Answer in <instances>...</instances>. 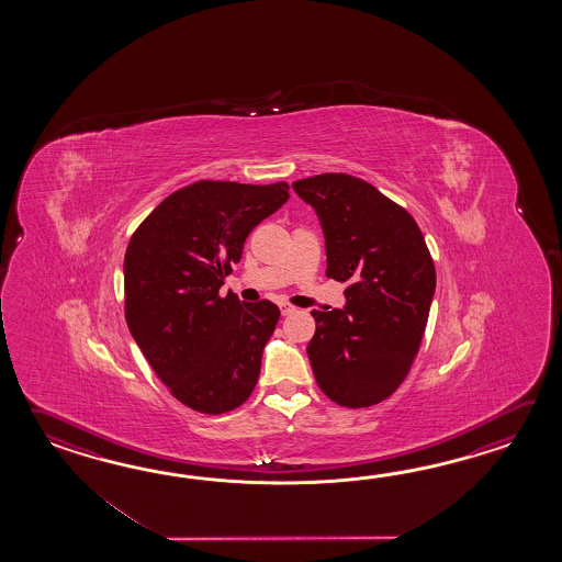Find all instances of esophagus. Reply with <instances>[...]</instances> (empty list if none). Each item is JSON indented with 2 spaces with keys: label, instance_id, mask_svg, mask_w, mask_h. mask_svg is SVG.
<instances>
[{
  "label": "esophagus",
  "instance_id": "1",
  "mask_svg": "<svg viewBox=\"0 0 562 562\" xmlns=\"http://www.w3.org/2000/svg\"><path fill=\"white\" fill-rule=\"evenodd\" d=\"M279 310H281L283 315H291V313H295V311H297V307H293L291 303H279Z\"/></svg>",
  "mask_w": 562,
  "mask_h": 562
}]
</instances>
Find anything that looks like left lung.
Listing matches in <instances>:
<instances>
[{
	"instance_id": "8db88e82",
	"label": "left lung",
	"mask_w": 562,
	"mask_h": 562,
	"mask_svg": "<svg viewBox=\"0 0 562 562\" xmlns=\"http://www.w3.org/2000/svg\"><path fill=\"white\" fill-rule=\"evenodd\" d=\"M293 191L322 221L325 276L349 283L344 310L311 311L315 382L339 406H375L418 353L436 291L430 251L406 209L366 180L325 172L295 180Z\"/></svg>"
}]
</instances>
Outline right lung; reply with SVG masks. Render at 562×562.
Returning a JSON list of instances; mask_svg holds the SVG:
<instances>
[{"label": "right lung", "instance_id": "add662e5", "mask_svg": "<svg viewBox=\"0 0 562 562\" xmlns=\"http://www.w3.org/2000/svg\"><path fill=\"white\" fill-rule=\"evenodd\" d=\"M289 199V184L199 180L172 192L134 231L124 255V315L160 382L184 406L225 414L255 390L276 331L271 301L218 289L252 228Z\"/></svg>", "mask_w": 562, "mask_h": 562}]
</instances>
